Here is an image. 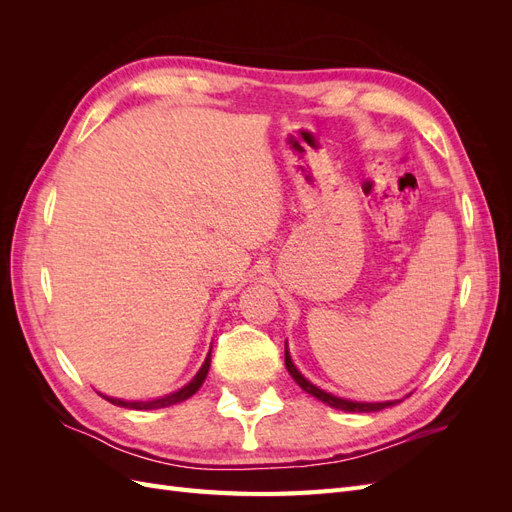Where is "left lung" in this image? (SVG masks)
Segmentation results:
<instances>
[{"label": "left lung", "instance_id": "8db88e82", "mask_svg": "<svg viewBox=\"0 0 512 512\" xmlns=\"http://www.w3.org/2000/svg\"><path fill=\"white\" fill-rule=\"evenodd\" d=\"M286 369H288V374L292 376V380L297 382L305 393L314 395L316 399L322 401V404H327V406H331V408H335V410H344V412H378V410H384V408H389V406H395V404H399V401H401V399H395V401H374V404H367V401L342 399V397H335V395H331V393H327V391L318 389V386L309 382V380L301 374V371L297 369V365L292 363L290 352H288V344H286Z\"/></svg>", "mask_w": 512, "mask_h": 512}]
</instances>
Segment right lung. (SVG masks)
Returning <instances> with one entry per match:
<instances>
[{"mask_svg":"<svg viewBox=\"0 0 512 512\" xmlns=\"http://www.w3.org/2000/svg\"><path fill=\"white\" fill-rule=\"evenodd\" d=\"M209 367H211V350L207 354V359L203 363V367L198 369V374L185 384L181 386L179 391L175 393H168L164 397H158V399H151V401H126V399H117V397H108V395H102L106 401H111V404L119 406V408H130V410H158V408H168V406H175V404H181V401L190 399L200 386H203L207 374H209Z\"/></svg>","mask_w":512,"mask_h":512,"instance_id":"1","label":"right lung"}]
</instances>
